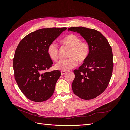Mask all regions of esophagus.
I'll use <instances>...</instances> for the list:
<instances>
[{
	"mask_svg": "<svg viewBox=\"0 0 130 130\" xmlns=\"http://www.w3.org/2000/svg\"><path fill=\"white\" fill-rule=\"evenodd\" d=\"M66 73H67V72H65V71H61V75H63L64 74H65Z\"/></svg>",
	"mask_w": 130,
	"mask_h": 130,
	"instance_id": "1",
	"label": "esophagus"
}]
</instances>
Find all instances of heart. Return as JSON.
I'll list each match as a JSON object with an SVG mask.
<instances>
[{
  "mask_svg": "<svg viewBox=\"0 0 130 130\" xmlns=\"http://www.w3.org/2000/svg\"><path fill=\"white\" fill-rule=\"evenodd\" d=\"M63 44L70 48L69 58L62 59L55 65V68L62 71H67L73 68L77 65V61L84 62L87 58L89 53V44L86 41H82L77 35L70 34L62 40ZM58 45L55 42H52L47 49L49 57L52 60H58Z\"/></svg>",
  "mask_w": 130,
  "mask_h": 130,
  "instance_id": "1",
  "label": "heart"
}]
</instances>
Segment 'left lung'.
<instances>
[{
    "instance_id": "8db88e82",
    "label": "left lung",
    "mask_w": 130,
    "mask_h": 130,
    "mask_svg": "<svg viewBox=\"0 0 130 130\" xmlns=\"http://www.w3.org/2000/svg\"><path fill=\"white\" fill-rule=\"evenodd\" d=\"M79 33L89 45V53L84 63L75 69L72 87L76 95L85 100L96 98L107 87L113 69V53L107 39L99 31L82 26L68 28Z\"/></svg>"
}]
</instances>
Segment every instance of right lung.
<instances>
[{
    "instance_id": "right-lung-1",
    "label": "right lung",
    "mask_w": 130,
    "mask_h": 130,
    "mask_svg": "<svg viewBox=\"0 0 130 130\" xmlns=\"http://www.w3.org/2000/svg\"><path fill=\"white\" fill-rule=\"evenodd\" d=\"M67 29H41L28 34L18 44L13 58L14 78L23 94L31 100L42 102L54 93L60 70L45 72L53 65L48 45Z\"/></svg>"
}]
</instances>
